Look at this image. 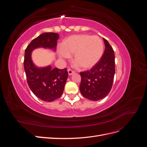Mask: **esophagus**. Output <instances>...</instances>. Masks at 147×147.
I'll use <instances>...</instances> for the list:
<instances>
[{
    "label": "esophagus",
    "mask_w": 147,
    "mask_h": 147,
    "mask_svg": "<svg viewBox=\"0 0 147 147\" xmlns=\"http://www.w3.org/2000/svg\"><path fill=\"white\" fill-rule=\"evenodd\" d=\"M67 71H68V74H69V75H72V74H74L75 73V71H74V70H71L70 69H69L67 70Z\"/></svg>",
    "instance_id": "34e87169"
}]
</instances>
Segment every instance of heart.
I'll list each match as a JSON object with an SVG mask.
<instances>
[{
  "mask_svg": "<svg viewBox=\"0 0 147 147\" xmlns=\"http://www.w3.org/2000/svg\"><path fill=\"white\" fill-rule=\"evenodd\" d=\"M59 55L68 58L74 54V59L83 69H90L101 59L104 50L102 40L97 35H73L65 38L60 45Z\"/></svg>",
  "mask_w": 147,
  "mask_h": 147,
  "instance_id": "obj_1",
  "label": "heart"
}]
</instances>
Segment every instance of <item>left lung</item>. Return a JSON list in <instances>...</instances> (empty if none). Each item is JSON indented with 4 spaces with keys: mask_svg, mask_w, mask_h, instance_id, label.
<instances>
[{
    "mask_svg": "<svg viewBox=\"0 0 147 147\" xmlns=\"http://www.w3.org/2000/svg\"><path fill=\"white\" fill-rule=\"evenodd\" d=\"M105 51L101 59L90 70L81 72V94L86 99L96 101L103 99L112 87L115 73V54L112 47L104 38Z\"/></svg>",
    "mask_w": 147,
    "mask_h": 147,
    "instance_id": "8db88e82",
    "label": "left lung"
}]
</instances>
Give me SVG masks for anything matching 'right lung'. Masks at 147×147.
I'll use <instances>...</instances> for the list:
<instances>
[{
    "label": "right lung",
    "mask_w": 147,
    "mask_h": 147,
    "mask_svg": "<svg viewBox=\"0 0 147 147\" xmlns=\"http://www.w3.org/2000/svg\"><path fill=\"white\" fill-rule=\"evenodd\" d=\"M58 38V34H42L32 40L25 50L24 68L28 85L34 94L43 101H54L63 94L68 72L66 68L51 69V66L37 67L31 59V52L39 47L55 50Z\"/></svg>",
    "instance_id": "add662e5"
}]
</instances>
